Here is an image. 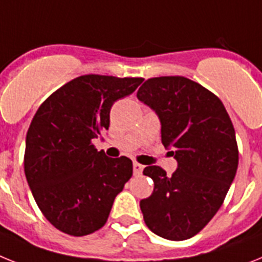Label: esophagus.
I'll return each instance as SVG.
<instances>
[{"instance_id":"esophagus-1","label":"esophagus","mask_w":262,"mask_h":262,"mask_svg":"<svg viewBox=\"0 0 262 262\" xmlns=\"http://www.w3.org/2000/svg\"><path fill=\"white\" fill-rule=\"evenodd\" d=\"M142 170H144V166L141 164H138V162L133 164V173H135V176H140L142 173Z\"/></svg>"}]
</instances>
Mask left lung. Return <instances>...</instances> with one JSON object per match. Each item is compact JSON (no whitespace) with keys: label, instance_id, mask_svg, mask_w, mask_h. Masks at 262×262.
Wrapping results in <instances>:
<instances>
[{"label":"left lung","instance_id":"1","mask_svg":"<svg viewBox=\"0 0 262 262\" xmlns=\"http://www.w3.org/2000/svg\"><path fill=\"white\" fill-rule=\"evenodd\" d=\"M137 98L156 112L162 144L177 161L172 176L156 165L144 169L155 182L140 201L145 224L162 238L188 239L213 219L234 180V127L221 100L185 77L149 78Z\"/></svg>","mask_w":262,"mask_h":262}]
</instances>
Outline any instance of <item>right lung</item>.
<instances>
[{"mask_svg":"<svg viewBox=\"0 0 262 262\" xmlns=\"http://www.w3.org/2000/svg\"><path fill=\"white\" fill-rule=\"evenodd\" d=\"M144 78L86 74L38 107L26 135L25 176L46 220L70 236L105 225L116 195L133 174L132 160L109 158L93 140L109 129L111 107Z\"/></svg>","mask_w":262,"mask_h":262,"instance_id":"1","label":"right lung"}]
</instances>
